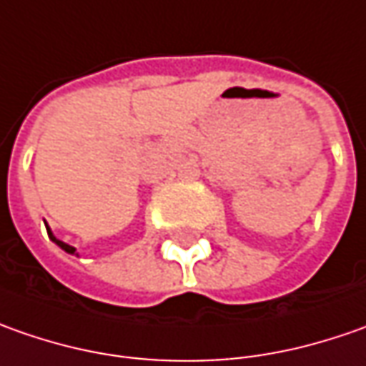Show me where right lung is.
Listing matches in <instances>:
<instances>
[{
  "label": "right lung",
  "mask_w": 366,
  "mask_h": 366,
  "mask_svg": "<svg viewBox=\"0 0 366 366\" xmlns=\"http://www.w3.org/2000/svg\"><path fill=\"white\" fill-rule=\"evenodd\" d=\"M46 231H48V237H50V239H52V241H54V243H56V245L60 247V249H64V251H66V253H70V255H76V249H74V247L66 245L64 241H60V239H56V237L52 234V231H50L48 227H46Z\"/></svg>",
  "instance_id": "right-lung-1"
}]
</instances>
